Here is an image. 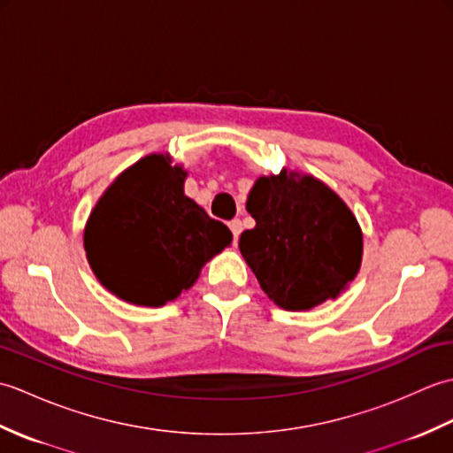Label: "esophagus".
I'll return each instance as SVG.
<instances>
[{"instance_id":"1","label":"esophagus","mask_w":453,"mask_h":453,"mask_svg":"<svg viewBox=\"0 0 453 453\" xmlns=\"http://www.w3.org/2000/svg\"><path fill=\"white\" fill-rule=\"evenodd\" d=\"M229 229H232V234H234V239L237 242V237H239V234H242V219H232L229 221Z\"/></svg>"}]
</instances>
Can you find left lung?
Here are the masks:
<instances>
[{
	"mask_svg": "<svg viewBox=\"0 0 453 453\" xmlns=\"http://www.w3.org/2000/svg\"><path fill=\"white\" fill-rule=\"evenodd\" d=\"M255 227L239 251L271 300L303 311L334 300L360 271L362 229L334 190L311 175L258 177L247 196Z\"/></svg>",
	"mask_w": 453,
	"mask_h": 453,
	"instance_id": "left-lung-1",
	"label": "left lung"
}]
</instances>
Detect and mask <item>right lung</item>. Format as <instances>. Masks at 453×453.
<instances>
[{"mask_svg":"<svg viewBox=\"0 0 453 453\" xmlns=\"http://www.w3.org/2000/svg\"><path fill=\"white\" fill-rule=\"evenodd\" d=\"M185 179L167 153H151L122 171L95 204L85 255L120 300L146 307L177 300L232 243V232L185 195Z\"/></svg>","mask_w":453,"mask_h":453,"instance_id":"obj_1","label":"right lung"}]
</instances>
